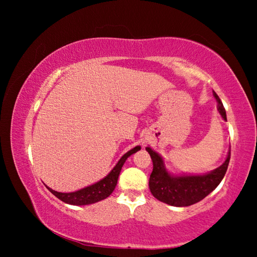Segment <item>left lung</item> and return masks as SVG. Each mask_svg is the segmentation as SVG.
I'll return each instance as SVG.
<instances>
[{
    "label": "left lung",
    "instance_id": "1",
    "mask_svg": "<svg viewBox=\"0 0 257 257\" xmlns=\"http://www.w3.org/2000/svg\"><path fill=\"white\" fill-rule=\"evenodd\" d=\"M213 95L217 102V111L227 121V114L223 107V104L215 92ZM146 151L151 155L153 161V171L150 177V190L153 196L165 204L172 206H189L202 201L208 194L214 190L227 172L230 152L224 162L205 175H181L173 176L169 173L164 167L163 159L151 147H146Z\"/></svg>",
    "mask_w": 257,
    "mask_h": 257
}]
</instances>
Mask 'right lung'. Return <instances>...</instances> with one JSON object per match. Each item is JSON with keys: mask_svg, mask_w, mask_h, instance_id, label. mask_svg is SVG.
<instances>
[{"mask_svg": "<svg viewBox=\"0 0 257 257\" xmlns=\"http://www.w3.org/2000/svg\"><path fill=\"white\" fill-rule=\"evenodd\" d=\"M139 150H141V146H136L133 150L127 152L124 155H122V158L118 161V163L115 164V167L112 169L110 173L105 178H103L102 180L97 181L96 184L85 187V188L80 190L72 191V193H60V191L51 189L50 187L46 186L47 189L54 196L61 199V201L67 204H71V205H89V204L103 201V199L110 196L113 193V190H114L116 182H118L120 171L122 169V165L124 164L125 160Z\"/></svg>", "mask_w": 257, "mask_h": 257, "instance_id": "add662e5", "label": "right lung"}]
</instances>
